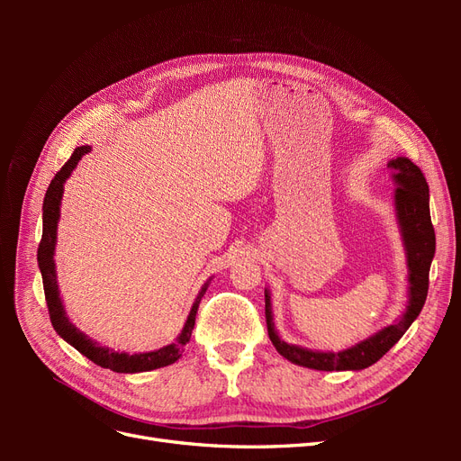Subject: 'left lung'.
<instances>
[{
  "label": "left lung",
  "instance_id": "1",
  "mask_svg": "<svg viewBox=\"0 0 461 461\" xmlns=\"http://www.w3.org/2000/svg\"><path fill=\"white\" fill-rule=\"evenodd\" d=\"M386 167L393 171L396 192L394 203L400 221V229L408 252L410 267V303L403 317L394 325H388L383 330L373 334L371 339L359 342L342 352H313L300 346L286 344L278 339L273 327L271 315V296L265 290V321L267 332L276 352L296 366H303L319 371H357L376 364L390 348H393L403 332L423 310L429 290V271L430 261L435 258V229L430 222L429 212V185L420 167L408 158H396L388 161Z\"/></svg>",
  "mask_w": 461,
  "mask_h": 461
}]
</instances>
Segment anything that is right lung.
Listing matches in <instances>:
<instances>
[{
    "label": "right lung",
    "mask_w": 461,
    "mask_h": 461,
    "mask_svg": "<svg viewBox=\"0 0 461 461\" xmlns=\"http://www.w3.org/2000/svg\"><path fill=\"white\" fill-rule=\"evenodd\" d=\"M90 151V146H80L73 151L71 159H68L61 171H58L51 178V183L48 186L46 198H44V230H41V240L38 246V265L41 271V283H44V294H46V303H48V312L51 325L55 332L59 334L63 340H67L73 348L92 359L95 366L111 369L115 373H140V371H151V369H159L165 366H171L175 361L183 356L185 346L188 344L192 337V329L194 323H196V313H198V303L203 296V292L207 290V285L202 288L200 296L196 303L192 305L190 315L185 323L183 332L176 342L161 348V350L156 352H148V354H119L109 350V348H104L100 344H95L92 339H88L85 332H80L68 317L65 315L63 303L59 298V290H58V278H55V261H53V249H55V239H58V221H59V205H61V196H63V185L68 178V175L73 173L77 163L85 153Z\"/></svg>",
    "instance_id": "1"
}]
</instances>
